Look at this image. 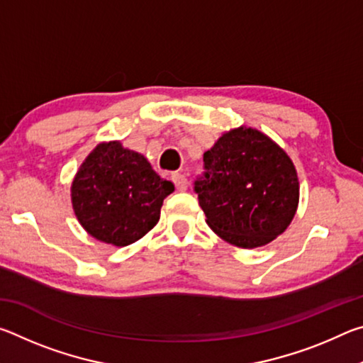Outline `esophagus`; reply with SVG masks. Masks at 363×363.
I'll return each instance as SVG.
<instances>
[{"instance_id": "obj_1", "label": "esophagus", "mask_w": 363, "mask_h": 363, "mask_svg": "<svg viewBox=\"0 0 363 363\" xmlns=\"http://www.w3.org/2000/svg\"><path fill=\"white\" fill-rule=\"evenodd\" d=\"M171 181L174 182V186H176V189L177 190H187V187H189V181H187V177H186V174H182V173H173L171 174Z\"/></svg>"}]
</instances>
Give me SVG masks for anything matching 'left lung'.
<instances>
[{
  "mask_svg": "<svg viewBox=\"0 0 363 363\" xmlns=\"http://www.w3.org/2000/svg\"><path fill=\"white\" fill-rule=\"evenodd\" d=\"M194 184L206 224L240 248L272 242L290 225L299 200L294 164L266 134L237 128L203 153Z\"/></svg>",
  "mask_w": 363,
  "mask_h": 363,
  "instance_id": "obj_1",
  "label": "left lung"
}]
</instances>
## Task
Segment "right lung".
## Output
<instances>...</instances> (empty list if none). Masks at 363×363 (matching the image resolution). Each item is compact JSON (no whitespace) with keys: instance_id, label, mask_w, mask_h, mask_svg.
I'll return each instance as SVG.
<instances>
[{"instance_id":"obj_1","label":"right lung","mask_w":363,"mask_h":363,"mask_svg":"<svg viewBox=\"0 0 363 363\" xmlns=\"http://www.w3.org/2000/svg\"><path fill=\"white\" fill-rule=\"evenodd\" d=\"M174 184L162 179L144 155L120 143H104L84 160L72 184V203L88 233L126 247L158 223Z\"/></svg>"}]
</instances>
